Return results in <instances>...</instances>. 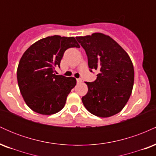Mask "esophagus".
<instances>
[{
	"instance_id": "34e87169",
	"label": "esophagus",
	"mask_w": 156,
	"mask_h": 156,
	"mask_svg": "<svg viewBox=\"0 0 156 156\" xmlns=\"http://www.w3.org/2000/svg\"><path fill=\"white\" fill-rule=\"evenodd\" d=\"M77 82H78V83H81L82 79L81 78H77Z\"/></svg>"
}]
</instances>
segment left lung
Here are the masks:
<instances>
[{
    "label": "left lung",
    "mask_w": 156,
    "mask_h": 156,
    "mask_svg": "<svg viewBox=\"0 0 156 156\" xmlns=\"http://www.w3.org/2000/svg\"><path fill=\"white\" fill-rule=\"evenodd\" d=\"M76 39L85 50L90 72L99 71L94 81L86 82L88 92L82 102L91 114L112 117L121 112L131 94L134 81L131 60L117 42L103 34Z\"/></svg>",
    "instance_id": "8db88e82"
}]
</instances>
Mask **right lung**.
<instances>
[{"label":"right lung","mask_w":156,"mask_h":156,"mask_svg":"<svg viewBox=\"0 0 156 156\" xmlns=\"http://www.w3.org/2000/svg\"><path fill=\"white\" fill-rule=\"evenodd\" d=\"M80 48L74 37L55 35L37 41L23 53L17 67V82L25 102L31 110L51 115L64 108L76 85L73 77L55 75L64 52Z\"/></svg>","instance_id":"obj_1"}]
</instances>
